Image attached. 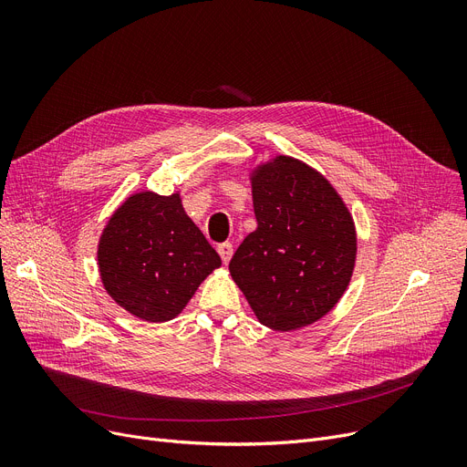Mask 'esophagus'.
<instances>
[{"instance_id": "esophagus-1", "label": "esophagus", "mask_w": 467, "mask_h": 467, "mask_svg": "<svg viewBox=\"0 0 467 467\" xmlns=\"http://www.w3.org/2000/svg\"><path fill=\"white\" fill-rule=\"evenodd\" d=\"M217 254L221 255V261H223L225 265L231 261V257H233V244L231 242H223V244H219L217 246Z\"/></svg>"}]
</instances>
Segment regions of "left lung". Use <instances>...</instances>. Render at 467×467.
Here are the masks:
<instances>
[{
    "label": "left lung",
    "instance_id": "1",
    "mask_svg": "<svg viewBox=\"0 0 467 467\" xmlns=\"http://www.w3.org/2000/svg\"><path fill=\"white\" fill-rule=\"evenodd\" d=\"M257 229L229 263L259 324L293 331L335 308L352 280L354 217L331 182L306 162L276 155L250 170Z\"/></svg>",
    "mask_w": 467,
    "mask_h": 467
}]
</instances>
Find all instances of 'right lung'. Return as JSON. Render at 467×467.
I'll return each mask as SVG.
<instances>
[{
  "label": "right lung",
  "instance_id": "1",
  "mask_svg": "<svg viewBox=\"0 0 467 467\" xmlns=\"http://www.w3.org/2000/svg\"><path fill=\"white\" fill-rule=\"evenodd\" d=\"M98 271L108 296L143 322L174 320L221 257L182 204L180 191L130 194L98 240Z\"/></svg>",
  "mask_w": 467,
  "mask_h": 467
}]
</instances>
